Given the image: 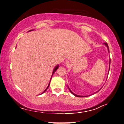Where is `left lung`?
I'll list each match as a JSON object with an SVG mask.
<instances>
[{
	"label": "left lung",
	"instance_id": "left-lung-1",
	"mask_svg": "<svg viewBox=\"0 0 124 124\" xmlns=\"http://www.w3.org/2000/svg\"><path fill=\"white\" fill-rule=\"evenodd\" d=\"M104 45H106L107 47V48H108V51L109 52V47H108V44L107 43H104ZM109 64H110V62H109ZM109 69H110V67H109ZM68 88H69V90H70V91L71 92V93L73 95H75V96H77V97H85V96H79V95H76V94H74V93H73V92L71 91L70 90V89L69 88V87H68Z\"/></svg>",
	"mask_w": 124,
	"mask_h": 124
}]
</instances>
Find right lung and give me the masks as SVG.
<instances>
[{"mask_svg":"<svg viewBox=\"0 0 124 124\" xmlns=\"http://www.w3.org/2000/svg\"><path fill=\"white\" fill-rule=\"evenodd\" d=\"M30 31H31V30H30ZM58 68H59V65H56V67H55V68H54V70H53V73H52V75H53V73L55 72V71H56L57 69H58ZM51 78H52V77H51ZM50 81H51V80H50ZM50 81H49V84H48V86H47V88H46V89H45V90L43 92V93H44V92H45L46 90H47V88H48V87H49V85H50ZM43 93H42V94H43Z\"/></svg>","mask_w":124,"mask_h":124,"instance_id":"1","label":"right lung"}]
</instances>
